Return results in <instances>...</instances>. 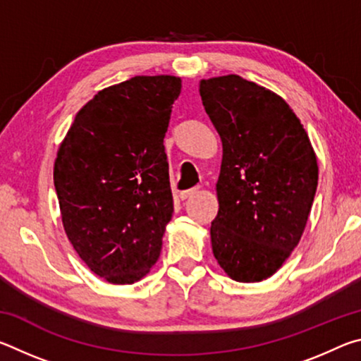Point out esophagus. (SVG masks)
<instances>
[{
	"label": "esophagus",
	"instance_id": "esophagus-1",
	"mask_svg": "<svg viewBox=\"0 0 361 361\" xmlns=\"http://www.w3.org/2000/svg\"><path fill=\"white\" fill-rule=\"evenodd\" d=\"M197 192H199V188L186 189V191H181V192H180V199H181V200H186V199H189V197H192V195L197 194Z\"/></svg>",
	"mask_w": 361,
	"mask_h": 361
}]
</instances>
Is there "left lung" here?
<instances>
[{
  "instance_id": "obj_1",
  "label": "left lung",
  "mask_w": 361,
  "mask_h": 361,
  "mask_svg": "<svg viewBox=\"0 0 361 361\" xmlns=\"http://www.w3.org/2000/svg\"><path fill=\"white\" fill-rule=\"evenodd\" d=\"M199 92L223 143L212 250L235 282L274 276L301 240L319 166L282 97L237 75L202 79Z\"/></svg>"
}]
</instances>
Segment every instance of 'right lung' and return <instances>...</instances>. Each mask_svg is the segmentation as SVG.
I'll return each instance as SVG.
<instances>
[{
	"label": "right lung",
	"mask_w": 361,
	"mask_h": 361,
	"mask_svg": "<svg viewBox=\"0 0 361 361\" xmlns=\"http://www.w3.org/2000/svg\"><path fill=\"white\" fill-rule=\"evenodd\" d=\"M176 76H135L79 109L54 164L62 223L87 267L109 283L143 279L172 219L166 137Z\"/></svg>",
	"instance_id": "obj_1"
}]
</instances>
